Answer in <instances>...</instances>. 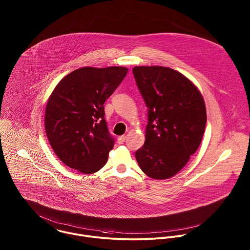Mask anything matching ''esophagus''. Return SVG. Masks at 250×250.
Listing matches in <instances>:
<instances>
[{
    "label": "esophagus",
    "instance_id": "1",
    "mask_svg": "<svg viewBox=\"0 0 250 250\" xmlns=\"http://www.w3.org/2000/svg\"><path fill=\"white\" fill-rule=\"evenodd\" d=\"M125 141H126V137L125 136H120V137L117 138V143L118 144H122V143H124Z\"/></svg>",
    "mask_w": 250,
    "mask_h": 250
}]
</instances>
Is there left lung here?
Returning a JSON list of instances; mask_svg holds the SVG:
<instances>
[{
	"label": "left lung",
	"instance_id": "8db88e82",
	"mask_svg": "<svg viewBox=\"0 0 250 250\" xmlns=\"http://www.w3.org/2000/svg\"><path fill=\"white\" fill-rule=\"evenodd\" d=\"M133 74L148 107L145 143L136 152L143 172L164 180L187 165L203 139L207 114L199 89L169 67L136 66Z\"/></svg>",
	"mask_w": 250,
	"mask_h": 250
}]
</instances>
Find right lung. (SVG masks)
<instances>
[{
  "instance_id": "obj_1",
  "label": "right lung",
  "mask_w": 250,
  "mask_h": 250,
  "mask_svg": "<svg viewBox=\"0 0 250 250\" xmlns=\"http://www.w3.org/2000/svg\"><path fill=\"white\" fill-rule=\"evenodd\" d=\"M128 68L82 67L65 76L50 95L45 131L50 145L67 167L83 174L100 170L114 141L104 118V103Z\"/></svg>"
}]
</instances>
